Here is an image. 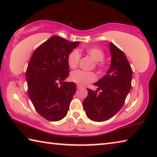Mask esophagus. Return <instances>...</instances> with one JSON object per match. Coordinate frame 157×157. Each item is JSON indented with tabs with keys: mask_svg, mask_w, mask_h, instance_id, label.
I'll return each instance as SVG.
<instances>
[{
	"mask_svg": "<svg viewBox=\"0 0 157 157\" xmlns=\"http://www.w3.org/2000/svg\"><path fill=\"white\" fill-rule=\"evenodd\" d=\"M81 87V86L80 84H77V88H80Z\"/></svg>",
	"mask_w": 157,
	"mask_h": 157,
	"instance_id": "obj_1",
	"label": "esophagus"
}]
</instances>
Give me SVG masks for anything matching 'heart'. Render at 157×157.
Segmentation results:
<instances>
[{
    "label": "heart",
    "mask_w": 157,
    "mask_h": 157,
    "mask_svg": "<svg viewBox=\"0 0 157 157\" xmlns=\"http://www.w3.org/2000/svg\"><path fill=\"white\" fill-rule=\"evenodd\" d=\"M86 52L96 62V66L98 68H102L104 66L103 59L105 56L104 52L98 47H88ZM81 59V53L77 49H74L69 54L67 57V63L71 69H75ZM70 79L78 84L86 85L88 83L94 81L96 79V76L91 71H85L82 70H76L71 72Z\"/></svg>",
    "instance_id": "obj_1"
}]
</instances>
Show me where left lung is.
I'll list each match as a JSON object with an SVG mask.
<instances>
[{"label": "left lung", "mask_w": 157, "mask_h": 157, "mask_svg": "<svg viewBox=\"0 0 157 157\" xmlns=\"http://www.w3.org/2000/svg\"><path fill=\"white\" fill-rule=\"evenodd\" d=\"M111 63L106 75L94 83L101 90L87 89L88 95L83 105L89 119L103 122L110 119L124 105L127 95L131 89L132 71L125 54L113 43H110Z\"/></svg>", "instance_id": "8db88e82"}]
</instances>
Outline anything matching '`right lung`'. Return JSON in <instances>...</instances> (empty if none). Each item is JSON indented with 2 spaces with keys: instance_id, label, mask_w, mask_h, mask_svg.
<instances>
[{
  "instance_id": "1",
  "label": "right lung",
  "mask_w": 157,
  "mask_h": 157,
  "mask_svg": "<svg viewBox=\"0 0 157 157\" xmlns=\"http://www.w3.org/2000/svg\"><path fill=\"white\" fill-rule=\"evenodd\" d=\"M53 36L33 52L26 71L28 95L37 113L49 121L67 115L76 90V83L63 81L69 76V54L79 44ZM59 82L63 85L58 86Z\"/></svg>"
}]
</instances>
